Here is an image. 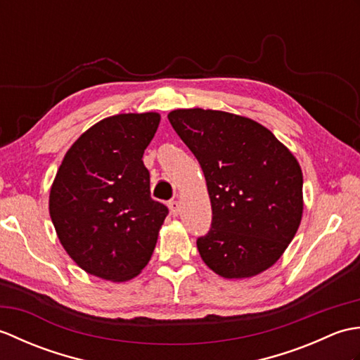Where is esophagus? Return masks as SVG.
Returning <instances> with one entry per match:
<instances>
[{
  "label": "esophagus",
  "mask_w": 360,
  "mask_h": 360,
  "mask_svg": "<svg viewBox=\"0 0 360 360\" xmlns=\"http://www.w3.org/2000/svg\"><path fill=\"white\" fill-rule=\"evenodd\" d=\"M168 207H170V212L173 213V215H178L179 209H181L179 201H170V204H168Z\"/></svg>",
  "instance_id": "34e87169"
}]
</instances>
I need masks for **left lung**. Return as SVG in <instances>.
Segmentation results:
<instances>
[{"label":"left lung","instance_id":"8db88e82","mask_svg":"<svg viewBox=\"0 0 360 360\" xmlns=\"http://www.w3.org/2000/svg\"><path fill=\"white\" fill-rule=\"evenodd\" d=\"M172 127L200 162L212 204L210 231L196 240L213 272L248 278L281 257L300 226L303 174L269 129L213 110H174Z\"/></svg>","mask_w":360,"mask_h":360}]
</instances>
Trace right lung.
Instances as JSON below:
<instances>
[{"label":"right lung","mask_w":360,"mask_h":360,"mask_svg":"<svg viewBox=\"0 0 360 360\" xmlns=\"http://www.w3.org/2000/svg\"><path fill=\"white\" fill-rule=\"evenodd\" d=\"M158 112L117 114L83 133L60 165L49 213L60 243L83 271L111 281L150 262L168 209L150 196L143 151Z\"/></svg>","instance_id":"1"}]
</instances>
